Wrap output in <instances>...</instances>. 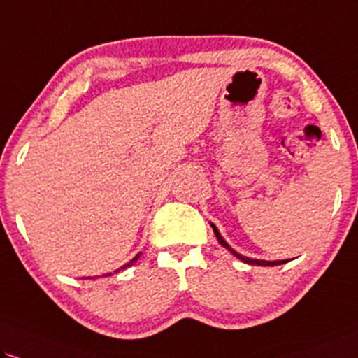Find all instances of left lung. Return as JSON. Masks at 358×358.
Returning <instances> with one entry per match:
<instances>
[{
  "label": "left lung",
  "instance_id": "8db88e82",
  "mask_svg": "<svg viewBox=\"0 0 358 358\" xmlns=\"http://www.w3.org/2000/svg\"><path fill=\"white\" fill-rule=\"evenodd\" d=\"M213 229H214V234H215V237H217V241L220 242V245H224V247H226L227 250H231V252H232L234 255H236L237 259H241L242 262H245V264H250V266H280V264H285V262H287V260H273V262H268V260H259V259H249V257H244V255H242V254L236 252V250H234L232 247L229 245L227 242L222 239V236H220L219 231H217V227H215L214 224H213Z\"/></svg>",
  "mask_w": 358,
  "mask_h": 358
}]
</instances>
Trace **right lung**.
<instances>
[{"label":"right lung","mask_w":358,"mask_h":358,"mask_svg":"<svg viewBox=\"0 0 358 358\" xmlns=\"http://www.w3.org/2000/svg\"><path fill=\"white\" fill-rule=\"evenodd\" d=\"M138 259H139V255H136V257H134V259H132L129 264H126V266H124V267H122V268H126V267H129V266H132V262H136V260H138Z\"/></svg>","instance_id":"1"}]
</instances>
